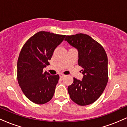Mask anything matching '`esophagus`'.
Listing matches in <instances>:
<instances>
[{
    "label": "esophagus",
    "instance_id": "obj_1",
    "mask_svg": "<svg viewBox=\"0 0 127 127\" xmlns=\"http://www.w3.org/2000/svg\"><path fill=\"white\" fill-rule=\"evenodd\" d=\"M59 76H60V78H63V77L65 75H63V74H62V73H60V75H59Z\"/></svg>",
    "mask_w": 127,
    "mask_h": 127
}]
</instances>
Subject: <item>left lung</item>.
I'll use <instances>...</instances> for the list:
<instances>
[{"instance_id": "obj_1", "label": "left lung", "mask_w": 127, "mask_h": 127, "mask_svg": "<svg viewBox=\"0 0 127 127\" xmlns=\"http://www.w3.org/2000/svg\"><path fill=\"white\" fill-rule=\"evenodd\" d=\"M78 51V64L82 67V80L73 78L68 87L73 101L80 106L92 104L101 96L108 82L107 54L100 43L82 33L67 36L64 39Z\"/></svg>"}]
</instances>
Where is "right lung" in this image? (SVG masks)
Returning <instances> with one entry per match:
<instances>
[{"label":"right lung","instance_id":"1","mask_svg":"<svg viewBox=\"0 0 127 127\" xmlns=\"http://www.w3.org/2000/svg\"><path fill=\"white\" fill-rule=\"evenodd\" d=\"M65 35L41 31L36 33L22 48L17 62V79L22 91L30 101L38 104L51 100L59 75L43 72L49 64L55 49Z\"/></svg>","mask_w":127,"mask_h":127}]
</instances>
